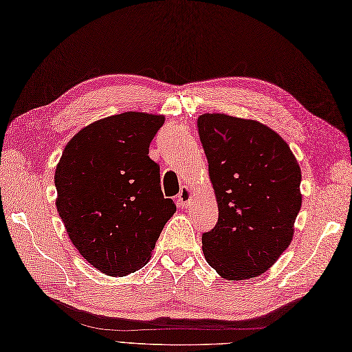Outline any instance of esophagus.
Listing matches in <instances>:
<instances>
[{
	"instance_id": "34e87169",
	"label": "esophagus",
	"mask_w": 352,
	"mask_h": 352,
	"mask_svg": "<svg viewBox=\"0 0 352 352\" xmlns=\"http://www.w3.org/2000/svg\"><path fill=\"white\" fill-rule=\"evenodd\" d=\"M192 197L194 192L190 186H182L181 192L177 195V204L182 206V208H188V206H191L192 203Z\"/></svg>"
}]
</instances>
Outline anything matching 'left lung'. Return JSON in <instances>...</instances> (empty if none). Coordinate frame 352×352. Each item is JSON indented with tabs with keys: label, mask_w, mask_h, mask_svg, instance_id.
I'll list each match as a JSON object with an SVG mask.
<instances>
[{
	"label": "left lung",
	"mask_w": 352,
	"mask_h": 352,
	"mask_svg": "<svg viewBox=\"0 0 352 352\" xmlns=\"http://www.w3.org/2000/svg\"><path fill=\"white\" fill-rule=\"evenodd\" d=\"M199 135L218 203L204 258L228 280L260 276L293 241L302 170L288 143L255 119L204 113Z\"/></svg>",
	"instance_id": "8db88e82"
}]
</instances>
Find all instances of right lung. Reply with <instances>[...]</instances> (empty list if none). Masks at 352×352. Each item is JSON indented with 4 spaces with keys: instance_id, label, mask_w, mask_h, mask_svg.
<instances>
[{
    "instance_id": "add662e5",
    "label": "right lung",
    "mask_w": 352,
    "mask_h": 352,
    "mask_svg": "<svg viewBox=\"0 0 352 352\" xmlns=\"http://www.w3.org/2000/svg\"><path fill=\"white\" fill-rule=\"evenodd\" d=\"M164 119L143 111L98 119L72 137L56 166L55 204L67 234L83 258L109 276L142 269L176 212L149 158Z\"/></svg>"
}]
</instances>
